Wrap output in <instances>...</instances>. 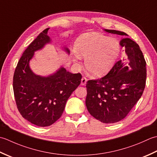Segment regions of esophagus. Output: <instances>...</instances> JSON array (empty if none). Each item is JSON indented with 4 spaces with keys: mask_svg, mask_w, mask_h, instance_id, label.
Returning a JSON list of instances; mask_svg holds the SVG:
<instances>
[{
    "mask_svg": "<svg viewBox=\"0 0 157 157\" xmlns=\"http://www.w3.org/2000/svg\"><path fill=\"white\" fill-rule=\"evenodd\" d=\"M87 81V78L85 77V76H83L81 79V85H85L86 84V82Z\"/></svg>",
    "mask_w": 157,
    "mask_h": 157,
    "instance_id": "esophagus-1",
    "label": "esophagus"
}]
</instances>
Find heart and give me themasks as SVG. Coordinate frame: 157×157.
Here are the masks:
<instances>
[{
	"label": "heart",
	"mask_w": 157,
	"mask_h": 157,
	"mask_svg": "<svg viewBox=\"0 0 157 157\" xmlns=\"http://www.w3.org/2000/svg\"><path fill=\"white\" fill-rule=\"evenodd\" d=\"M72 52L75 60L85 57V68L94 76H101L113 68L121 53L120 44L114 38L98 33L80 36Z\"/></svg>",
	"instance_id": "b5f03b06"
}]
</instances>
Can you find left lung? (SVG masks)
Returning <instances> with one entry per match:
<instances>
[{"mask_svg": "<svg viewBox=\"0 0 157 157\" xmlns=\"http://www.w3.org/2000/svg\"><path fill=\"white\" fill-rule=\"evenodd\" d=\"M104 30L127 36L123 32ZM120 44L125 48L123 59L117 62L106 75L89 80L86 85L89 113L104 123H114L125 118L141 98L146 85V63L139 45L129 38H123Z\"/></svg>", "mask_w": 157, "mask_h": 157, "instance_id": "left-lung-1", "label": "left lung"}]
</instances>
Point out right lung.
<instances>
[{
    "instance_id": "obj_1",
    "label": "right lung",
    "mask_w": 157,
    "mask_h": 157,
    "mask_svg": "<svg viewBox=\"0 0 157 157\" xmlns=\"http://www.w3.org/2000/svg\"><path fill=\"white\" fill-rule=\"evenodd\" d=\"M49 28L32 42L19 60L14 72L13 87L17 109L25 119L39 127L49 126L62 115L68 99L81 84L82 75L61 68L47 77L32 72L29 62L34 52L49 43ZM68 53L69 50L65 48Z\"/></svg>"
}]
</instances>
